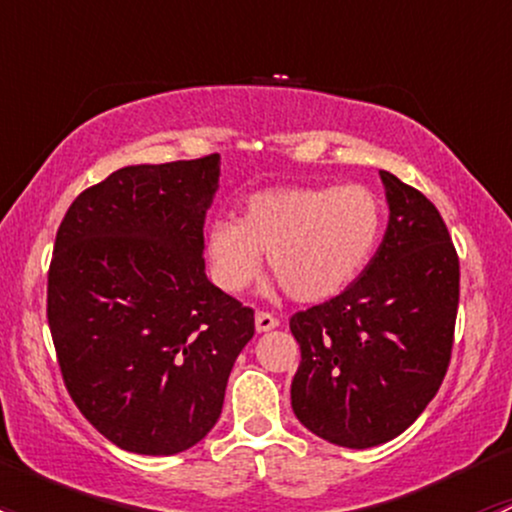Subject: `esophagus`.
Wrapping results in <instances>:
<instances>
[{"label": "esophagus", "mask_w": 512, "mask_h": 512, "mask_svg": "<svg viewBox=\"0 0 512 512\" xmlns=\"http://www.w3.org/2000/svg\"><path fill=\"white\" fill-rule=\"evenodd\" d=\"M280 327V319L272 317V314L267 312H257L255 314V329L257 332H270V329Z\"/></svg>", "instance_id": "34e87169"}]
</instances>
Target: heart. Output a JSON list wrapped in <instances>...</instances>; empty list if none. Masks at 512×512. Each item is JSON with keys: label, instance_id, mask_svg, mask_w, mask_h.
Wrapping results in <instances>:
<instances>
[{"label": "heart", "instance_id": "b5f03b06", "mask_svg": "<svg viewBox=\"0 0 512 512\" xmlns=\"http://www.w3.org/2000/svg\"><path fill=\"white\" fill-rule=\"evenodd\" d=\"M384 225L379 195L359 183L285 185L252 193L240 220H215L205 232L210 277L242 292L260 272L262 252L275 270L265 289L314 304L337 297L366 267Z\"/></svg>", "mask_w": 512, "mask_h": 512}]
</instances>
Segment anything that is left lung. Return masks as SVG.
I'll use <instances>...</instances> for the list:
<instances>
[{
	"label": "left lung",
	"mask_w": 512,
	"mask_h": 512,
	"mask_svg": "<svg viewBox=\"0 0 512 512\" xmlns=\"http://www.w3.org/2000/svg\"><path fill=\"white\" fill-rule=\"evenodd\" d=\"M389 225L359 277L289 319L302 361L292 411L334 446L371 448L404 433L436 396L458 309V255L436 205L379 170Z\"/></svg>",
	"instance_id": "left-lung-1"
}]
</instances>
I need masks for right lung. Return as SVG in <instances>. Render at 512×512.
<instances>
[{
	"instance_id": "add662e5",
	"label": "right lung",
	"mask_w": 512,
	"mask_h": 512,
	"mask_svg": "<svg viewBox=\"0 0 512 512\" xmlns=\"http://www.w3.org/2000/svg\"><path fill=\"white\" fill-rule=\"evenodd\" d=\"M220 156L128 165L61 220L46 314L64 384L118 448L175 456L218 423L255 312L205 275Z\"/></svg>"
}]
</instances>
